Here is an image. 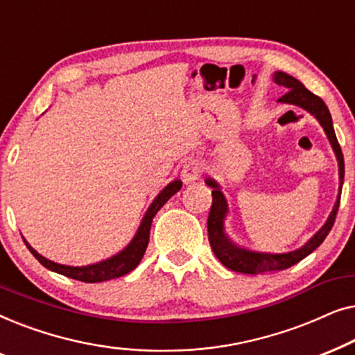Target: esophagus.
<instances>
[{
  "mask_svg": "<svg viewBox=\"0 0 355 355\" xmlns=\"http://www.w3.org/2000/svg\"><path fill=\"white\" fill-rule=\"evenodd\" d=\"M202 173H203V164L198 162V159H192V162L184 164L182 179L186 182L197 181V179L202 176Z\"/></svg>",
  "mask_w": 355,
  "mask_h": 355,
  "instance_id": "obj_1",
  "label": "esophagus"
}]
</instances>
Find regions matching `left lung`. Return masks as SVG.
Wrapping results in <instances>:
<instances>
[{"instance_id": "left-lung-1", "label": "left lung", "mask_w": 355, "mask_h": 355, "mask_svg": "<svg viewBox=\"0 0 355 355\" xmlns=\"http://www.w3.org/2000/svg\"><path fill=\"white\" fill-rule=\"evenodd\" d=\"M273 80L278 85H283L288 89V92H286L278 101H281V103L300 106V108L309 111L310 114H313L315 118L318 119V123L322 124V128L324 129V134L328 135L329 144H331V147L338 158L339 193H338V200L334 203L333 211L329 213L327 223H324L322 230H320L317 234L307 242V244L302 245L297 250L288 252V254H265V252H254V250L242 249V247L236 245L234 242L230 241V237L225 234V218L227 213L226 198L223 196L221 189L218 186L216 181H213L210 178L205 179L207 186L211 187V196H213L211 210L207 221L208 241H210L211 250L215 252L216 259L220 260L226 268L237 271V273H244V275H261V273H266V271L286 270L289 268V266L299 263L300 260L312 254V252L324 241V237L328 236V232L331 231L334 220H336L339 202H341V189L344 182V157H343L341 147H339L336 134H334L329 110L327 108V105H324V101L320 98V96L313 95L312 92L305 89V87L300 84L297 79H294L293 76L278 71L273 74Z\"/></svg>"}]
</instances>
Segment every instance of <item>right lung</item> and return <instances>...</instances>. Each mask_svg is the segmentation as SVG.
I'll return each mask as SVG.
<instances>
[{
	"label": "right lung",
	"instance_id": "obj_1",
	"mask_svg": "<svg viewBox=\"0 0 355 355\" xmlns=\"http://www.w3.org/2000/svg\"><path fill=\"white\" fill-rule=\"evenodd\" d=\"M182 187L181 181H173L169 182L166 187L163 189L162 192L158 193L157 198H155L152 205L148 207L147 213H145L142 223H140L137 232H135L134 239L130 241V244L125 247L124 250H121L119 254H116L111 259H106L100 263L87 265V266H67V265H60L55 263V261L45 259V257L38 254V252L31 247V244L26 242L27 249L32 252V255L40 261V263L45 266V268L55 271V273L64 275L67 278L82 281V283H101V281H110L114 278H119V276L128 275L129 271H132L135 266L140 263L142 257L147 250L148 239H150V227H152L153 216L157 215L159 208H162L164 203H166L169 198H171L174 193H176L179 189Z\"/></svg>",
	"mask_w": 355,
	"mask_h": 355
}]
</instances>
